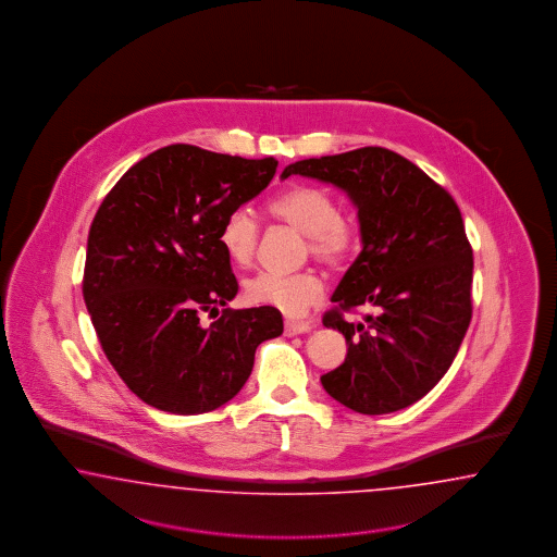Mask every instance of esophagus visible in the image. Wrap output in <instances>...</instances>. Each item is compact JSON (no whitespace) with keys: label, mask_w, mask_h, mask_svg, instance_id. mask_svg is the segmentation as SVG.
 <instances>
[{"label":"esophagus","mask_w":557,"mask_h":557,"mask_svg":"<svg viewBox=\"0 0 557 557\" xmlns=\"http://www.w3.org/2000/svg\"><path fill=\"white\" fill-rule=\"evenodd\" d=\"M312 329V324L310 322H298V321H287L286 326H284V331H286L287 337H294V335H302V333H308Z\"/></svg>","instance_id":"34e87169"}]
</instances>
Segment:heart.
I'll return each mask as SVG.
<instances>
[{"label":"heart","instance_id":"1","mask_svg":"<svg viewBox=\"0 0 557 557\" xmlns=\"http://www.w3.org/2000/svg\"><path fill=\"white\" fill-rule=\"evenodd\" d=\"M268 212L306 235L308 251L326 265H341L354 253L357 243L354 222L343 219L333 198L319 187H287L271 198ZM220 243L236 268L249 265L259 243L257 222L249 212L236 210L224 220ZM245 294L249 302L277 308L287 317H300L308 306L321 300L322 282L314 273H257L245 284Z\"/></svg>","mask_w":557,"mask_h":557}]
</instances>
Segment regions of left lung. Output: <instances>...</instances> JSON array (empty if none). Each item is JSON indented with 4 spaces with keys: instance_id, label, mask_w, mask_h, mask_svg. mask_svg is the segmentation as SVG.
Wrapping results in <instances>:
<instances>
[{
    "instance_id": "1",
    "label": "left lung",
    "mask_w": 557,
    "mask_h": 557,
    "mask_svg": "<svg viewBox=\"0 0 557 557\" xmlns=\"http://www.w3.org/2000/svg\"><path fill=\"white\" fill-rule=\"evenodd\" d=\"M289 175L333 184L357 208L363 249L331 300L373 310L363 322L324 314L322 324L347 341V357L321 375L322 388L361 414L414 405L451 368L472 321V247L457 203L382 147L296 161L282 180Z\"/></svg>"
}]
</instances>
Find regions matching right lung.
<instances>
[{"label": "right lung", "mask_w": 557, "mask_h": 557, "mask_svg": "<svg viewBox=\"0 0 557 557\" xmlns=\"http://www.w3.org/2000/svg\"><path fill=\"white\" fill-rule=\"evenodd\" d=\"M275 169L273 157L169 145L128 169L96 212L85 306L108 361L152 408L202 414L226 405L249 380L257 347L284 333L271 306L200 322L238 292L222 224Z\"/></svg>", "instance_id": "right-lung-1"}]
</instances>
